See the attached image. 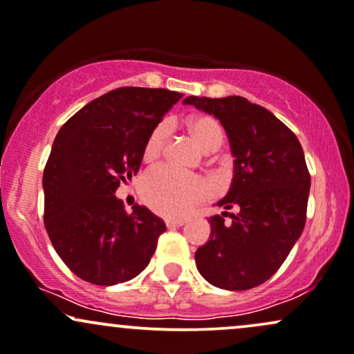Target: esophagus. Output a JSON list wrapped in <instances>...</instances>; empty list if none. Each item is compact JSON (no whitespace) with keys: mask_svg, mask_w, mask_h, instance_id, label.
<instances>
[{"mask_svg":"<svg viewBox=\"0 0 354 354\" xmlns=\"http://www.w3.org/2000/svg\"><path fill=\"white\" fill-rule=\"evenodd\" d=\"M184 222L185 221H182V219H167L165 224L169 229H174V227H180V225H184Z\"/></svg>","mask_w":354,"mask_h":354,"instance_id":"esophagus-1","label":"esophagus"}]
</instances>
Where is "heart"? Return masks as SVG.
<instances>
[{"instance_id":"heart-1","label":"heart","mask_w":354,"mask_h":354,"mask_svg":"<svg viewBox=\"0 0 354 354\" xmlns=\"http://www.w3.org/2000/svg\"><path fill=\"white\" fill-rule=\"evenodd\" d=\"M170 124L160 122L147 137L142 156L144 160H156L170 137ZM189 130L204 150H217L224 142V130L216 118L198 115L189 120ZM209 192L207 182L196 174L160 164L152 167L140 180V194L145 204L156 212L169 217L185 216Z\"/></svg>"}]
</instances>
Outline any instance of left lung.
Instances as JSON below:
<instances>
[{
	"label": "left lung",
	"mask_w": 354,
	"mask_h": 354,
	"mask_svg": "<svg viewBox=\"0 0 354 354\" xmlns=\"http://www.w3.org/2000/svg\"><path fill=\"white\" fill-rule=\"evenodd\" d=\"M185 105L214 115L229 137L234 160L230 189L217 205L239 207L210 217V239L196 251L207 283L245 291L272 276L306 224L311 176L291 130L264 106L244 97H187Z\"/></svg>",
	"instance_id": "left-lung-1"
}]
</instances>
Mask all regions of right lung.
<instances>
[{"label": "right lung", "mask_w": 354, "mask_h": 354, "mask_svg": "<svg viewBox=\"0 0 354 354\" xmlns=\"http://www.w3.org/2000/svg\"><path fill=\"white\" fill-rule=\"evenodd\" d=\"M182 97L124 86L59 129L43 172V219L55 251L86 283H125L152 259L164 221L137 204L129 214L115 192L138 172L147 137Z\"/></svg>", "instance_id": "1"}]
</instances>
